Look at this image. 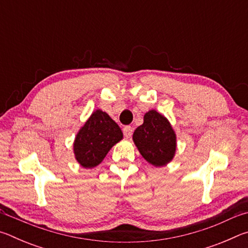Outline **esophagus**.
Segmentation results:
<instances>
[{
  "mask_svg": "<svg viewBox=\"0 0 248 248\" xmlns=\"http://www.w3.org/2000/svg\"><path fill=\"white\" fill-rule=\"evenodd\" d=\"M132 132H133V128L130 127V125H125V127L124 128V133L125 138H130L132 136Z\"/></svg>",
  "mask_w": 248,
  "mask_h": 248,
  "instance_id": "esophagus-1",
  "label": "esophagus"
}]
</instances>
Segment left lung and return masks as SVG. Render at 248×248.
Segmentation results:
<instances>
[{
	"label": "left lung",
	"mask_w": 248,
	"mask_h": 248,
	"mask_svg": "<svg viewBox=\"0 0 248 248\" xmlns=\"http://www.w3.org/2000/svg\"><path fill=\"white\" fill-rule=\"evenodd\" d=\"M132 140L150 164L163 167L174 158L177 148L176 133L169 119L154 109L143 117V124L134 130Z\"/></svg>",
	"instance_id": "1"
}]
</instances>
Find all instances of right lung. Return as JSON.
Listing matches in <instances>:
<instances>
[{
	"instance_id": "1",
	"label": "right lung",
	"mask_w": 248,
	"mask_h": 248,
	"mask_svg": "<svg viewBox=\"0 0 248 248\" xmlns=\"http://www.w3.org/2000/svg\"><path fill=\"white\" fill-rule=\"evenodd\" d=\"M123 138L120 127L107 112L96 109L75 137V159L84 169H93L103 162L112 146Z\"/></svg>"
}]
</instances>
